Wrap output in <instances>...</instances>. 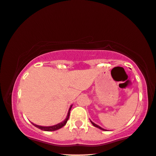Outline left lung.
Here are the masks:
<instances>
[{"label": "left lung", "mask_w": 156, "mask_h": 156, "mask_svg": "<svg viewBox=\"0 0 156 156\" xmlns=\"http://www.w3.org/2000/svg\"><path fill=\"white\" fill-rule=\"evenodd\" d=\"M90 122H91V123L92 124L94 125V127H97V128H99V129H101V130H104V131H106V129H104V128H102V127H101L100 126H99V125H97V124H95L94 122H93L92 120H90Z\"/></svg>", "instance_id": "1"}]
</instances>
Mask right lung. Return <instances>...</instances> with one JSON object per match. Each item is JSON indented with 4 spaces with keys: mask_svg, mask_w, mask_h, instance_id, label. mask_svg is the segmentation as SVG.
Listing matches in <instances>:
<instances>
[{
    "mask_svg": "<svg viewBox=\"0 0 156 156\" xmlns=\"http://www.w3.org/2000/svg\"><path fill=\"white\" fill-rule=\"evenodd\" d=\"M72 106H73V105H71L70 108H69V111H68V113H67V115H66V118H65V120H63V121H62V122L58 123V124H57V125H52V126H41V125H38L34 124V123H33V122H31V123L34 125L35 127H36L37 128L40 129L41 130H43V131L50 132V131H55V130L59 129L60 128H62V127H64V125L66 124L67 120H69V115H70V111H71V109L72 108Z\"/></svg>",
    "mask_w": 156,
    "mask_h": 156,
    "instance_id": "add662e5",
    "label": "right lung"
}]
</instances>
